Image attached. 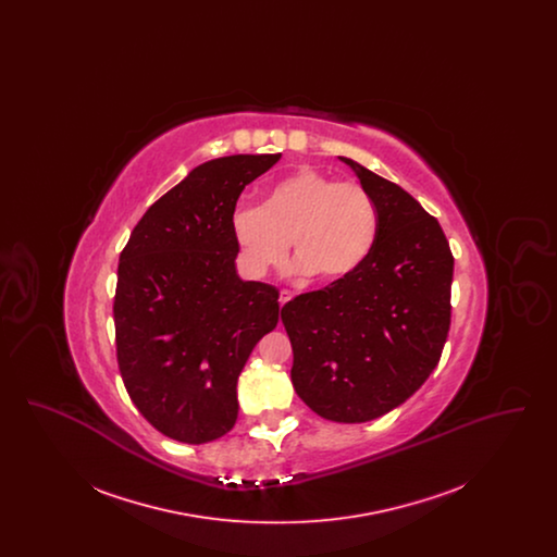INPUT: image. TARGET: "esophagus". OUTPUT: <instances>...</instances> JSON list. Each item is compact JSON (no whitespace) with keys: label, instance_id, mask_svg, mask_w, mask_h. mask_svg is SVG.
I'll return each mask as SVG.
<instances>
[{"label":"esophagus","instance_id":"1","mask_svg":"<svg viewBox=\"0 0 557 557\" xmlns=\"http://www.w3.org/2000/svg\"><path fill=\"white\" fill-rule=\"evenodd\" d=\"M292 300V292L282 290L280 292V307H284V305H288Z\"/></svg>","mask_w":557,"mask_h":557}]
</instances>
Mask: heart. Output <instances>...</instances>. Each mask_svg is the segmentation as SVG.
<instances>
[{"mask_svg": "<svg viewBox=\"0 0 557 557\" xmlns=\"http://www.w3.org/2000/svg\"><path fill=\"white\" fill-rule=\"evenodd\" d=\"M242 267L265 277L284 265L294 246L300 275L321 282L355 275L373 252L380 212L370 189L359 182L300 166L267 187L261 207H239L232 219Z\"/></svg>", "mask_w": 557, "mask_h": 557, "instance_id": "b5f03b06", "label": "heart"}]
</instances>
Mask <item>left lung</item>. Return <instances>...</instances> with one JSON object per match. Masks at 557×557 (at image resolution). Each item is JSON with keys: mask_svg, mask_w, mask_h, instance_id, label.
<instances>
[{"mask_svg": "<svg viewBox=\"0 0 557 557\" xmlns=\"http://www.w3.org/2000/svg\"><path fill=\"white\" fill-rule=\"evenodd\" d=\"M338 159L377 205V242L355 275L292 298L282 321L296 395L325 420L361 424L405 403L436 368L449 334L453 255L411 194Z\"/></svg>", "mask_w": 557, "mask_h": 557, "instance_id": "left-lung-1", "label": "left lung"}]
</instances>
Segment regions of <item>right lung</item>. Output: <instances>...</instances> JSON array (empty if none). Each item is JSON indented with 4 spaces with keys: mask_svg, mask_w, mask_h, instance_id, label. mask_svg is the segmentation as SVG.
Instances as JSON below:
<instances>
[{
    "mask_svg": "<svg viewBox=\"0 0 557 557\" xmlns=\"http://www.w3.org/2000/svg\"><path fill=\"white\" fill-rule=\"evenodd\" d=\"M282 154L202 162L159 198L119 259L116 359L139 413L202 445L238 420L239 371L280 318V292L236 273L232 219L242 189Z\"/></svg>",
    "mask_w": 557,
    "mask_h": 557,
    "instance_id": "right-lung-1",
    "label": "right lung"
}]
</instances>
